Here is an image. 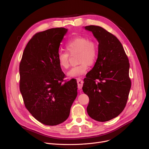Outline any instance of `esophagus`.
Wrapping results in <instances>:
<instances>
[{"label":"esophagus","mask_w":149,"mask_h":149,"mask_svg":"<svg viewBox=\"0 0 149 149\" xmlns=\"http://www.w3.org/2000/svg\"><path fill=\"white\" fill-rule=\"evenodd\" d=\"M77 84H78V88L79 90H81L82 87L84 82L81 79H79V78H78L77 79Z\"/></svg>","instance_id":"esophagus-1"}]
</instances>
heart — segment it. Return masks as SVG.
<instances>
[{
	"mask_svg": "<svg viewBox=\"0 0 149 149\" xmlns=\"http://www.w3.org/2000/svg\"><path fill=\"white\" fill-rule=\"evenodd\" d=\"M67 52L60 51L57 53L56 60L59 66L67 70L70 67L69 54H78V65L73 67L67 72L70 78H75L84 75L87 72L88 65H93L96 62L98 51L95 42L84 36H75L67 42L65 45Z\"/></svg>",
	"mask_w": 149,
	"mask_h": 149,
	"instance_id": "heart-1",
	"label": "heart"
}]
</instances>
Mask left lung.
Here are the masks:
<instances>
[{"label":"left lung","instance_id":"obj_1","mask_svg":"<svg viewBox=\"0 0 149 149\" xmlns=\"http://www.w3.org/2000/svg\"><path fill=\"white\" fill-rule=\"evenodd\" d=\"M98 42L94 67L84 78L82 90L89 97L87 111L93 119L104 122L117 117L124 109L132 86L129 61L120 40L99 26L90 25Z\"/></svg>","mask_w":149,"mask_h":149}]
</instances>
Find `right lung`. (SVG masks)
<instances>
[{"mask_svg": "<svg viewBox=\"0 0 149 149\" xmlns=\"http://www.w3.org/2000/svg\"><path fill=\"white\" fill-rule=\"evenodd\" d=\"M64 28L35 33L26 45L19 64V89L24 104L41 123L55 125L69 117L77 95L75 79L65 81L56 60Z\"/></svg>", "mask_w": 149, "mask_h": 149, "instance_id": "obj_1", "label": "right lung"}]
</instances>
